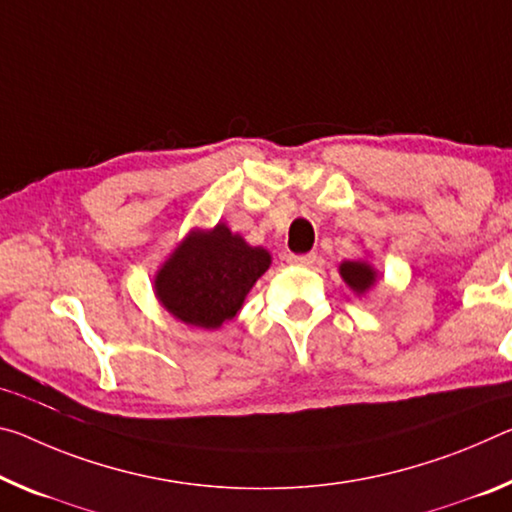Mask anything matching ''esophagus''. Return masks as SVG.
<instances>
[{"instance_id": "obj_1", "label": "esophagus", "mask_w": 512, "mask_h": 512, "mask_svg": "<svg viewBox=\"0 0 512 512\" xmlns=\"http://www.w3.org/2000/svg\"><path fill=\"white\" fill-rule=\"evenodd\" d=\"M314 262H316V255H289V264L312 266Z\"/></svg>"}]
</instances>
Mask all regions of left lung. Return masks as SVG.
I'll list each match as a JSON object with an SVG mask.
<instances>
[{
  "label": "left lung",
  "mask_w": 512,
  "mask_h": 512,
  "mask_svg": "<svg viewBox=\"0 0 512 512\" xmlns=\"http://www.w3.org/2000/svg\"><path fill=\"white\" fill-rule=\"evenodd\" d=\"M339 275H342L344 282L348 287H351L355 294L362 296L367 294V291L376 285L378 280V273L376 269L369 262H364V259H353V262H342L339 264Z\"/></svg>",
  "instance_id": "obj_1"
}]
</instances>
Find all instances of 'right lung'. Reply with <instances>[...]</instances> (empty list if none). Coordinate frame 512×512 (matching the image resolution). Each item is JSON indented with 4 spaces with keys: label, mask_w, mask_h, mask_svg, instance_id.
Here are the masks:
<instances>
[{
    "label": "right lung",
    "mask_w": 512,
    "mask_h": 512,
    "mask_svg": "<svg viewBox=\"0 0 512 512\" xmlns=\"http://www.w3.org/2000/svg\"><path fill=\"white\" fill-rule=\"evenodd\" d=\"M271 266L269 250L248 246L225 223L191 230L154 275V294L186 326L221 328L241 310Z\"/></svg>",
    "instance_id": "obj_1"
}]
</instances>
